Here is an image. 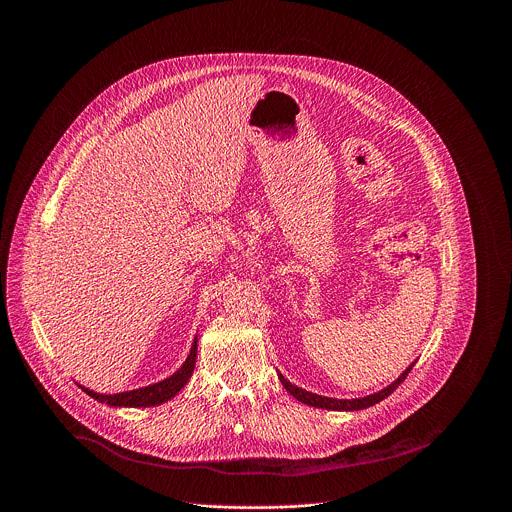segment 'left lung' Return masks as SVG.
<instances>
[{
  "instance_id": "8db88e82",
  "label": "left lung",
  "mask_w": 512,
  "mask_h": 512,
  "mask_svg": "<svg viewBox=\"0 0 512 512\" xmlns=\"http://www.w3.org/2000/svg\"><path fill=\"white\" fill-rule=\"evenodd\" d=\"M417 362V360H415ZM415 362H411L409 367L391 383V385H387L385 389H381V391H377V393H373V395H367V397H358V399H334V397H322V395H316V393H310V391H306V389H302V387H296V385H291L281 373H277V377H279V381H281V385L285 387V391L291 395V397H296L298 401H302L304 405H312V407H318V409H328V411H360V409H367V407H373V405H377L379 401H383L385 397H389L403 381H405V377L409 375V371L415 367Z\"/></svg>"
}]
</instances>
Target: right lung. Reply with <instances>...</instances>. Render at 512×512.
<instances>
[{"label":"right lung","instance_id":"obj_1","mask_svg":"<svg viewBox=\"0 0 512 512\" xmlns=\"http://www.w3.org/2000/svg\"><path fill=\"white\" fill-rule=\"evenodd\" d=\"M196 350H198V336H194V342L190 346V354L186 356V360L182 362V367L170 375L164 381H158L154 385L148 387H139L133 391H123V393H113V395H105V393H97L89 387L79 385L89 397H93L99 403H105L109 407H156L162 405L170 399H174L190 381L194 367H196Z\"/></svg>","mask_w":512,"mask_h":512}]
</instances>
